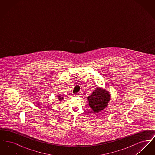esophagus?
Segmentation results:
<instances>
[{
  "label": "esophagus",
  "instance_id": "1",
  "mask_svg": "<svg viewBox=\"0 0 155 155\" xmlns=\"http://www.w3.org/2000/svg\"><path fill=\"white\" fill-rule=\"evenodd\" d=\"M75 96H79V95H78V94H75Z\"/></svg>",
  "mask_w": 155,
  "mask_h": 155
}]
</instances>
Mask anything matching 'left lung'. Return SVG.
I'll return each mask as SVG.
<instances>
[{
	"label": "left lung",
	"instance_id": "8db88e82",
	"mask_svg": "<svg viewBox=\"0 0 155 155\" xmlns=\"http://www.w3.org/2000/svg\"><path fill=\"white\" fill-rule=\"evenodd\" d=\"M110 95L109 91L101 88H97L88 97L89 105L94 113L103 110L107 106L110 100Z\"/></svg>",
	"mask_w": 155,
	"mask_h": 155
}]
</instances>
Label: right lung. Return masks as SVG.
Listing matches in <instances>:
<instances>
[{
	"label": "right lung",
	"instance_id": "1",
	"mask_svg": "<svg viewBox=\"0 0 155 155\" xmlns=\"http://www.w3.org/2000/svg\"><path fill=\"white\" fill-rule=\"evenodd\" d=\"M63 99V97H61V96H58V99H59V101L60 102L61 101H62Z\"/></svg>",
	"mask_w": 155,
	"mask_h": 155
}]
</instances>
